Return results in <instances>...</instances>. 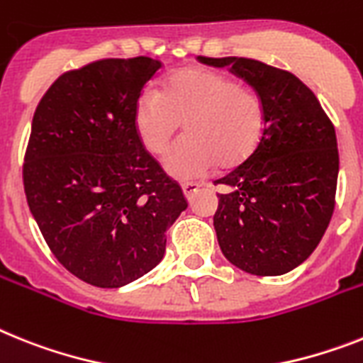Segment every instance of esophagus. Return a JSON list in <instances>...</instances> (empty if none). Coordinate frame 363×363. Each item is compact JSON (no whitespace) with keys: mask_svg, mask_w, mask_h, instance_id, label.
I'll return each instance as SVG.
<instances>
[{"mask_svg":"<svg viewBox=\"0 0 363 363\" xmlns=\"http://www.w3.org/2000/svg\"><path fill=\"white\" fill-rule=\"evenodd\" d=\"M197 191H199V186H197V184H194V182H186V184H182V194H184V197H186L188 201L194 199Z\"/></svg>","mask_w":363,"mask_h":363,"instance_id":"34e87169","label":"esophagus"}]
</instances>
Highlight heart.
<instances>
[{"label":"heart","instance_id":"obj_1","mask_svg":"<svg viewBox=\"0 0 363 363\" xmlns=\"http://www.w3.org/2000/svg\"><path fill=\"white\" fill-rule=\"evenodd\" d=\"M266 121L262 97L236 79L212 69L188 68L164 81L162 92L147 88L135 106V127L149 153L160 155L181 123L186 138L162 158L175 181H196L219 164L243 162L260 142Z\"/></svg>","mask_w":363,"mask_h":363}]
</instances>
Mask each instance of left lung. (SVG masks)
<instances>
[{
    "mask_svg": "<svg viewBox=\"0 0 363 363\" xmlns=\"http://www.w3.org/2000/svg\"><path fill=\"white\" fill-rule=\"evenodd\" d=\"M230 68L262 97L260 142L243 164L218 179L214 214L219 249L233 266L258 277L284 275L318 247L336 197V130L306 84L260 60L197 57Z\"/></svg>",
    "mask_w": 363,
    "mask_h": 363,
    "instance_id": "8db88e82",
    "label": "left lung"
}]
</instances>
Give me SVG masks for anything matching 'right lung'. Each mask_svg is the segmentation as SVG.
<instances>
[{"instance_id": "add662e5", "label": "right lung", "mask_w": 363, "mask_h": 363, "mask_svg": "<svg viewBox=\"0 0 363 363\" xmlns=\"http://www.w3.org/2000/svg\"><path fill=\"white\" fill-rule=\"evenodd\" d=\"M149 57L105 59L62 73L44 94L23 164L27 205L55 258L97 288L157 267L166 230L188 203L135 127Z\"/></svg>"}]
</instances>
